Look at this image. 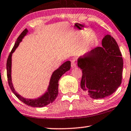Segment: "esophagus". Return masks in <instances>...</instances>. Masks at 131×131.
<instances>
[{
  "label": "esophagus",
  "instance_id": "34e87169",
  "mask_svg": "<svg viewBox=\"0 0 131 131\" xmlns=\"http://www.w3.org/2000/svg\"><path fill=\"white\" fill-rule=\"evenodd\" d=\"M71 67L73 68L77 67V64L75 63V61L74 60H72L71 62Z\"/></svg>",
  "mask_w": 131,
  "mask_h": 131
}]
</instances>
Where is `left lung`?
Instances as JSON below:
<instances>
[{"label": "left lung", "instance_id": "left-lung-1", "mask_svg": "<svg viewBox=\"0 0 131 131\" xmlns=\"http://www.w3.org/2000/svg\"><path fill=\"white\" fill-rule=\"evenodd\" d=\"M82 71L81 88L90 97L98 99L115 92L122 82L123 59L117 42L110 35L97 47L78 60Z\"/></svg>", "mask_w": 131, "mask_h": 131}]
</instances>
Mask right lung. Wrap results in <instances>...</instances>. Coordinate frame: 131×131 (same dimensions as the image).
I'll use <instances>...</instances> for the list:
<instances>
[{"label": "right lung", "mask_w": 131, "mask_h": 131, "mask_svg": "<svg viewBox=\"0 0 131 131\" xmlns=\"http://www.w3.org/2000/svg\"><path fill=\"white\" fill-rule=\"evenodd\" d=\"M28 32L27 29H25L21 32V34L17 38V41L14 44V46L13 48L12 51H10L9 55L7 60V63H6V68H7V77L8 85L11 89L13 93L16 96V97L23 102L25 104L34 107H42L46 106L49 104L51 103L54 101L56 99L59 93V81L61 77L67 72V71L70 70L71 67V62L70 61H67L64 63L57 70L53 72L52 75L51 77L50 83L48 89V92L43 95L42 97L38 98L37 99H25L21 96L19 94H18L14 89L13 86L12 82V77H11V67H12V53L14 52L18 46L20 42L21 41L23 38L27 34Z\"/></svg>", "instance_id": "right-lung-1"}]
</instances>
